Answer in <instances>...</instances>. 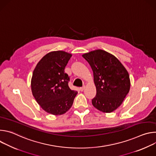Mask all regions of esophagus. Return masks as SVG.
Segmentation results:
<instances>
[{
	"label": "esophagus",
	"mask_w": 156,
	"mask_h": 156,
	"mask_svg": "<svg viewBox=\"0 0 156 156\" xmlns=\"http://www.w3.org/2000/svg\"><path fill=\"white\" fill-rule=\"evenodd\" d=\"M85 88H86V86H83V87H80V91H83L84 90Z\"/></svg>",
	"instance_id": "1"
}]
</instances>
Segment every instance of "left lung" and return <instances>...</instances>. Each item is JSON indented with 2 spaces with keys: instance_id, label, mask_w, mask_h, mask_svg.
<instances>
[{
  "instance_id": "obj_1",
  "label": "left lung",
  "mask_w": 156,
  "mask_h": 156,
  "mask_svg": "<svg viewBox=\"0 0 156 156\" xmlns=\"http://www.w3.org/2000/svg\"><path fill=\"white\" fill-rule=\"evenodd\" d=\"M93 72L96 95L93 105L104 113H110L122 104L129 93L130 80L128 71L114 55L97 49L82 55Z\"/></svg>"
}]
</instances>
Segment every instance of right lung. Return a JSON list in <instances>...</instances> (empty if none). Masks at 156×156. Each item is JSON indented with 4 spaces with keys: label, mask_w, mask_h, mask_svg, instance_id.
I'll return each instance as SVG.
<instances>
[{
    "label": "right lung",
    "mask_w": 156,
    "mask_h": 156,
    "mask_svg": "<svg viewBox=\"0 0 156 156\" xmlns=\"http://www.w3.org/2000/svg\"><path fill=\"white\" fill-rule=\"evenodd\" d=\"M72 56L63 51L51 52L39 60L33 71L32 94L41 107L52 115L67 112L78 94L70 89L69 75L64 72Z\"/></svg>",
    "instance_id": "1"
}]
</instances>
